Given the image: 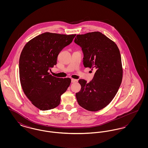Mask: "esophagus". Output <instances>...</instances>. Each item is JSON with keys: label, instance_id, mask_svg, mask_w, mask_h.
Listing matches in <instances>:
<instances>
[{"label": "esophagus", "instance_id": "1", "mask_svg": "<svg viewBox=\"0 0 148 148\" xmlns=\"http://www.w3.org/2000/svg\"><path fill=\"white\" fill-rule=\"evenodd\" d=\"M77 79H71V83H75L76 82H77Z\"/></svg>", "mask_w": 148, "mask_h": 148}]
</instances>
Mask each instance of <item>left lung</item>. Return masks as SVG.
Listing matches in <instances>:
<instances>
[{"mask_svg":"<svg viewBox=\"0 0 148 148\" xmlns=\"http://www.w3.org/2000/svg\"><path fill=\"white\" fill-rule=\"evenodd\" d=\"M74 42L83 50L85 68L95 71L89 83L79 80L82 88L76 93L77 103L88 111H98L112 101L121 83L119 49L113 40L99 32L77 35Z\"/></svg>","mask_w":148,"mask_h":148,"instance_id":"obj_1","label":"left lung"}]
</instances>
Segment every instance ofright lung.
Returning a JSON list of instances; mask_svg holds the SVG:
<instances>
[{
    "label": "right lung",
    "instance_id": "add662e5",
    "mask_svg": "<svg viewBox=\"0 0 148 148\" xmlns=\"http://www.w3.org/2000/svg\"><path fill=\"white\" fill-rule=\"evenodd\" d=\"M75 35L46 32L29 40L22 50L19 59L21 87L31 103L41 110L59 106L61 95L71 84L70 78L55 77L49 71L56 65L59 53Z\"/></svg>",
    "mask_w": 148,
    "mask_h": 148
}]
</instances>
